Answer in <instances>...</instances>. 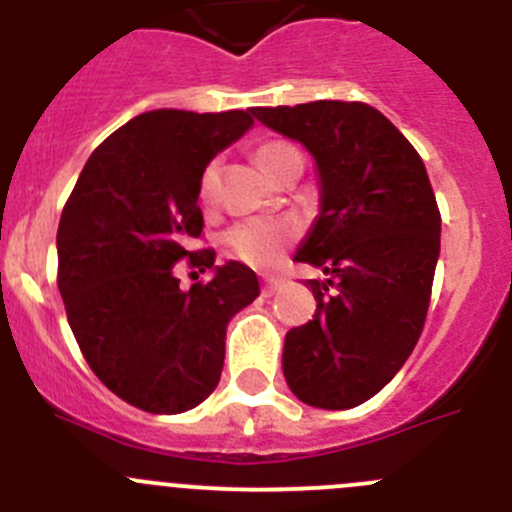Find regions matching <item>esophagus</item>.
<instances>
[{
  "instance_id": "34e87169",
  "label": "esophagus",
  "mask_w": 512,
  "mask_h": 512,
  "mask_svg": "<svg viewBox=\"0 0 512 512\" xmlns=\"http://www.w3.org/2000/svg\"><path fill=\"white\" fill-rule=\"evenodd\" d=\"M280 285H283V280H275V278L265 280V283H262V295H265V298H270V295L278 293Z\"/></svg>"
}]
</instances>
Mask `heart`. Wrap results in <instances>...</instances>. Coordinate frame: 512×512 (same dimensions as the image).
Segmentation results:
<instances>
[{"instance_id":"b5f03b06","label":"heart","mask_w":512,"mask_h":512,"mask_svg":"<svg viewBox=\"0 0 512 512\" xmlns=\"http://www.w3.org/2000/svg\"><path fill=\"white\" fill-rule=\"evenodd\" d=\"M298 148L285 141H262L257 143L252 156L255 164L265 171L267 176H275L283 161L293 156ZM219 181V164L212 161L202 171L199 179V194L202 199H212L217 191ZM295 237V224L290 219H245L234 224L224 232V247L232 257L242 260L245 265L257 267V270H270L283 260V252L288 242Z\"/></svg>"}]
</instances>
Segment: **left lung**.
Listing matches in <instances>:
<instances>
[{"mask_svg": "<svg viewBox=\"0 0 512 512\" xmlns=\"http://www.w3.org/2000/svg\"><path fill=\"white\" fill-rule=\"evenodd\" d=\"M252 116L308 148L321 186V212L293 260L326 280L305 283L318 305L285 336V381L308 407H358L422 336L442 229L427 169L366 103L313 100Z\"/></svg>", "mask_w": 512, "mask_h": 512, "instance_id": "left-lung-1", "label": "left lung"}]
</instances>
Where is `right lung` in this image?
Masks as SVG:
<instances>
[{"label":"right lung","instance_id":"1","mask_svg":"<svg viewBox=\"0 0 512 512\" xmlns=\"http://www.w3.org/2000/svg\"><path fill=\"white\" fill-rule=\"evenodd\" d=\"M252 126L250 111L141 113L90 154L62 209L57 288L73 336L93 374L143 412L199 407L222 374L227 323L260 295L247 265L189 250L204 227L202 171ZM181 256L213 280L181 291Z\"/></svg>","mask_w":512,"mask_h":512}]
</instances>
